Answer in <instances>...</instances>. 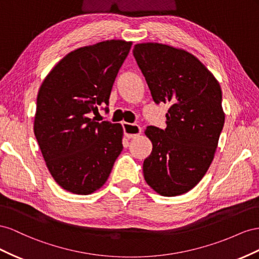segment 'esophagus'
I'll use <instances>...</instances> for the list:
<instances>
[{
    "label": "esophagus",
    "instance_id": "esophagus-1",
    "mask_svg": "<svg viewBox=\"0 0 259 259\" xmlns=\"http://www.w3.org/2000/svg\"><path fill=\"white\" fill-rule=\"evenodd\" d=\"M122 128H123L124 136L127 137L128 139L137 138L142 132L141 127H140L139 124H135V123L122 122Z\"/></svg>",
    "mask_w": 259,
    "mask_h": 259
}]
</instances>
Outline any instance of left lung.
<instances>
[{
	"instance_id": "obj_1",
	"label": "left lung",
	"mask_w": 259,
	"mask_h": 259,
	"mask_svg": "<svg viewBox=\"0 0 259 259\" xmlns=\"http://www.w3.org/2000/svg\"><path fill=\"white\" fill-rule=\"evenodd\" d=\"M156 104L166 103V129L149 125L153 150L143 162L146 183L162 196L187 193L202 180L213 159L225 124L217 79L189 52L160 43L134 48Z\"/></svg>"
}]
</instances>
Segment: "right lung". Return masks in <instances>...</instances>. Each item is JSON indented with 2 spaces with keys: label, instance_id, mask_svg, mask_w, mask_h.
<instances>
[{
  "label": "right lung",
  "instance_id": "obj_1",
  "mask_svg": "<svg viewBox=\"0 0 259 259\" xmlns=\"http://www.w3.org/2000/svg\"><path fill=\"white\" fill-rule=\"evenodd\" d=\"M132 42L80 48L50 71L36 98L33 131L52 177L64 190L88 195L108 179L122 151L120 123L99 121Z\"/></svg>",
  "mask_w": 259,
  "mask_h": 259
}]
</instances>
